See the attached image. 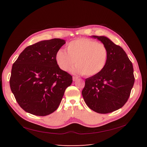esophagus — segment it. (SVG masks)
I'll return each instance as SVG.
<instances>
[{
  "label": "esophagus",
  "mask_w": 147,
  "mask_h": 147,
  "mask_svg": "<svg viewBox=\"0 0 147 147\" xmlns=\"http://www.w3.org/2000/svg\"><path fill=\"white\" fill-rule=\"evenodd\" d=\"M78 80V78L77 76H73V82H76V81Z\"/></svg>",
  "instance_id": "esophagus-1"
}]
</instances>
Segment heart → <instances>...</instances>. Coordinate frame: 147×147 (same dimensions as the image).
<instances>
[{
  "label": "heart",
  "instance_id": "b5f03b06",
  "mask_svg": "<svg viewBox=\"0 0 147 147\" xmlns=\"http://www.w3.org/2000/svg\"><path fill=\"white\" fill-rule=\"evenodd\" d=\"M66 52L59 50L55 61L61 69L73 71L85 76H93L100 73L106 66L109 58L108 49L104 44L86 38H78L69 42Z\"/></svg>",
  "mask_w": 147,
  "mask_h": 147
}]
</instances>
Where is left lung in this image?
<instances>
[{
	"instance_id": "8db88e82",
	"label": "left lung",
	"mask_w": 147,
	"mask_h": 147,
	"mask_svg": "<svg viewBox=\"0 0 147 147\" xmlns=\"http://www.w3.org/2000/svg\"><path fill=\"white\" fill-rule=\"evenodd\" d=\"M108 49L106 66L100 73L86 78L82 90L88 107L99 114L117 111L126 104L135 83L132 62L125 51L104 36H93Z\"/></svg>"
}]
</instances>
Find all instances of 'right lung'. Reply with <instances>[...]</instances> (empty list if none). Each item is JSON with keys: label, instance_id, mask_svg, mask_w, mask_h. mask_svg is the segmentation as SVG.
I'll use <instances>...</instances> for the list:
<instances>
[{"label": "right lung", "instance_id": "1", "mask_svg": "<svg viewBox=\"0 0 147 147\" xmlns=\"http://www.w3.org/2000/svg\"><path fill=\"white\" fill-rule=\"evenodd\" d=\"M65 43L59 38L37 42L27 47L12 65L11 90L24 111L45 116L58 108L73 82L72 76L55 61L56 53Z\"/></svg>", "mask_w": 147, "mask_h": 147}]
</instances>
